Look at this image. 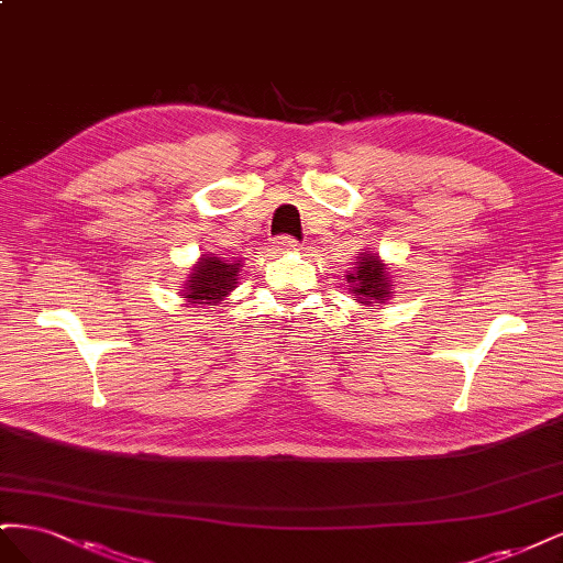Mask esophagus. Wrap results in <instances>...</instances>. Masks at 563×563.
Here are the masks:
<instances>
[{
	"label": "esophagus",
	"mask_w": 563,
	"mask_h": 563,
	"mask_svg": "<svg viewBox=\"0 0 563 563\" xmlns=\"http://www.w3.org/2000/svg\"><path fill=\"white\" fill-rule=\"evenodd\" d=\"M277 251H300V244L294 240V236H279Z\"/></svg>",
	"instance_id": "obj_1"
}]
</instances>
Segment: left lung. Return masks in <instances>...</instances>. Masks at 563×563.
Wrapping results in <instances>:
<instances>
[{
	"label": "left lung",
	"instance_id": "8db88e82",
	"mask_svg": "<svg viewBox=\"0 0 563 563\" xmlns=\"http://www.w3.org/2000/svg\"><path fill=\"white\" fill-rule=\"evenodd\" d=\"M345 279L354 300L368 312L378 310L380 305H385L395 296V282H391L389 267L380 255L373 251L356 253V263L347 269Z\"/></svg>",
	"mask_w": 563,
	"mask_h": 563
}]
</instances>
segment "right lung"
Returning <instances> with one entry per match:
<instances>
[{"label": "right lung", "instance_id": "1", "mask_svg": "<svg viewBox=\"0 0 563 563\" xmlns=\"http://www.w3.org/2000/svg\"><path fill=\"white\" fill-rule=\"evenodd\" d=\"M244 263L240 258H220L218 253H203L195 263L190 277L183 284L180 298L185 308L190 305H220L240 284V269Z\"/></svg>", "mask_w": 563, "mask_h": 563}]
</instances>
